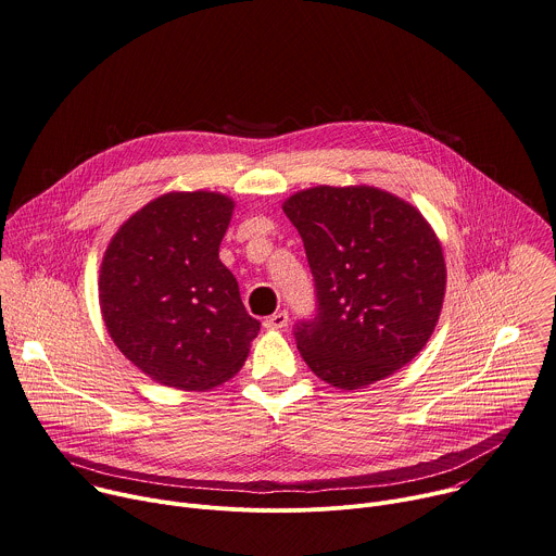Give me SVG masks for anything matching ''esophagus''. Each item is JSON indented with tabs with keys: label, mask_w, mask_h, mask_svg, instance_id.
Segmentation results:
<instances>
[{
	"label": "esophagus",
	"mask_w": 556,
	"mask_h": 556,
	"mask_svg": "<svg viewBox=\"0 0 556 556\" xmlns=\"http://www.w3.org/2000/svg\"><path fill=\"white\" fill-rule=\"evenodd\" d=\"M287 323H289L287 312H276V314H271L269 318H265V329H269V331H278V329L287 327Z\"/></svg>",
	"instance_id": "obj_1"
}]
</instances>
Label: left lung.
I'll return each mask as SVG.
<instances>
[{
	"label": "left lung",
	"mask_w": 556,
	"mask_h": 556,
	"mask_svg": "<svg viewBox=\"0 0 556 556\" xmlns=\"http://www.w3.org/2000/svg\"><path fill=\"white\" fill-rule=\"evenodd\" d=\"M282 210L316 282L318 314L293 331L306 366L342 391L393 376L440 320L446 263L433 227L371 185H318Z\"/></svg>",
	"instance_id": "1"
}]
</instances>
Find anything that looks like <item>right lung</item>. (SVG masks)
<instances>
[{
  "instance_id": "right-lung-1",
  "label": "right lung",
  "mask_w": 556,
  "mask_h": 556,
  "mask_svg": "<svg viewBox=\"0 0 556 556\" xmlns=\"http://www.w3.org/2000/svg\"><path fill=\"white\" fill-rule=\"evenodd\" d=\"M231 212L218 192H169L123 223L103 254L105 329L159 384L210 391L227 382L261 331L218 258Z\"/></svg>"
}]
</instances>
